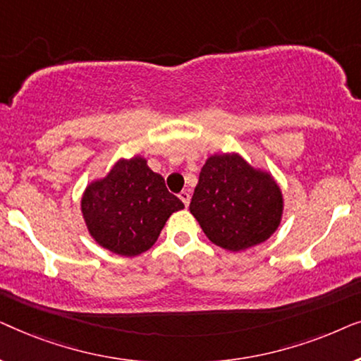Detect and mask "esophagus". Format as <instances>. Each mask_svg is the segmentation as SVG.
Returning a JSON list of instances; mask_svg holds the SVG:
<instances>
[{
  "label": "esophagus",
  "mask_w": 361,
  "mask_h": 361,
  "mask_svg": "<svg viewBox=\"0 0 361 361\" xmlns=\"http://www.w3.org/2000/svg\"><path fill=\"white\" fill-rule=\"evenodd\" d=\"M179 199L184 202L185 207H189V204H190V192L189 190H182L180 194H179Z\"/></svg>",
  "instance_id": "esophagus-1"
}]
</instances>
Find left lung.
I'll list each match as a JSON object with an SVG mask.
<instances>
[{"mask_svg": "<svg viewBox=\"0 0 361 361\" xmlns=\"http://www.w3.org/2000/svg\"><path fill=\"white\" fill-rule=\"evenodd\" d=\"M190 214L212 243L241 251L263 243L278 228L283 194L268 172L238 154H215L202 167Z\"/></svg>", "mask_w": 361, "mask_h": 361, "instance_id": "obj_1", "label": "left lung"}]
</instances>
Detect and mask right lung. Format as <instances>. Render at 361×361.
I'll list each match as a JSON object with an SVG mask.
<instances>
[{
    "mask_svg": "<svg viewBox=\"0 0 361 361\" xmlns=\"http://www.w3.org/2000/svg\"><path fill=\"white\" fill-rule=\"evenodd\" d=\"M184 204L167 190L162 176L142 157L120 159L105 179L82 197L87 228L98 245L121 256H137L156 243L161 230Z\"/></svg>",
    "mask_w": 361,
    "mask_h": 361,
    "instance_id": "obj_1",
    "label": "right lung"
}]
</instances>
